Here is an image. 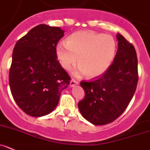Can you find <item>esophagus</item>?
<instances>
[{
  "instance_id": "34e87169",
  "label": "esophagus",
  "mask_w": 150,
  "mask_h": 150,
  "mask_svg": "<svg viewBox=\"0 0 150 150\" xmlns=\"http://www.w3.org/2000/svg\"><path fill=\"white\" fill-rule=\"evenodd\" d=\"M78 82L76 81L75 80L72 79L70 81V86H71V87H73V86H76V85H78Z\"/></svg>"
}]
</instances>
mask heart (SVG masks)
I'll use <instances>...</instances> for the list:
<instances>
[{"label": "heart", "mask_w": 150, "mask_h": 150, "mask_svg": "<svg viewBox=\"0 0 150 150\" xmlns=\"http://www.w3.org/2000/svg\"><path fill=\"white\" fill-rule=\"evenodd\" d=\"M117 43L112 36L92 31H81L71 35L67 41L56 45L55 54L60 65L71 70L77 61L76 77L100 76L108 70L115 59Z\"/></svg>", "instance_id": "1"}]
</instances>
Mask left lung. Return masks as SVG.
Returning a JSON list of instances; mask_svg holds the SVG:
<instances>
[{
    "label": "left lung",
    "instance_id": "1",
    "mask_svg": "<svg viewBox=\"0 0 150 150\" xmlns=\"http://www.w3.org/2000/svg\"><path fill=\"white\" fill-rule=\"evenodd\" d=\"M116 37L117 53L108 70L90 81L81 82L86 95L78 103V109L94 125H105L117 119L136 90L138 75L135 47L121 35Z\"/></svg>",
    "mask_w": 150,
    "mask_h": 150
}]
</instances>
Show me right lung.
I'll use <instances>...</instances> for the list:
<instances>
[{
  "label": "right lung",
  "instance_id": "1",
  "mask_svg": "<svg viewBox=\"0 0 150 150\" xmlns=\"http://www.w3.org/2000/svg\"><path fill=\"white\" fill-rule=\"evenodd\" d=\"M64 35L61 28L40 24L14 47L9 86L18 106L29 115L41 117L52 112L70 83L55 54L56 45Z\"/></svg>",
  "mask_w": 150,
  "mask_h": 150
}]
</instances>
